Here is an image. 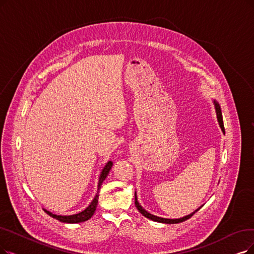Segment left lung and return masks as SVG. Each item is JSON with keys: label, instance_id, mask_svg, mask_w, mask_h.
<instances>
[{"label": "left lung", "instance_id": "1", "mask_svg": "<svg viewBox=\"0 0 254 254\" xmlns=\"http://www.w3.org/2000/svg\"><path fill=\"white\" fill-rule=\"evenodd\" d=\"M214 104H215V108H216V113H217V118H218L219 125H220V127H221V129H222V131H223V133H225V129H224V124H223V118H222V113H221L220 105H219V103L217 102V101H215V100H214ZM134 203H135V206H136V208L138 209V211H139L140 214L143 215L144 217H146V218H148V219H150V220H152V221H154V222L166 223V224H176V223L184 222V221L190 219V218L192 215H194L196 211H198L199 208H200V207H199V208L196 209L195 211H192L191 214H190V215H188V216H186V217H184V218H180V219H165V218H160V217H156V216H154V215H151L150 212H148L147 210H145L143 207H141V206L139 205V203H138V201H137L136 192H135V201H134Z\"/></svg>", "mask_w": 254, "mask_h": 254}]
</instances>
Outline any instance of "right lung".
Wrapping results in <instances>:
<instances>
[{"mask_svg": "<svg viewBox=\"0 0 254 254\" xmlns=\"http://www.w3.org/2000/svg\"><path fill=\"white\" fill-rule=\"evenodd\" d=\"M111 167H113V162L108 161L107 164H106V166L103 168L102 172H101L100 177H99V184H98V191H97V194H96L95 198L93 199V201L90 202V204H89L84 210H82L81 212H78V214H76V215H70V216H59V215H54V214H52V212L47 210V209H44V210L47 212V214H48L50 217H52V218H54V219H56V220H58V221H60V222H63V223H72V224H73V223H81V222L87 221L88 219L92 218L93 215L95 214L96 207H97V205H98L99 190L101 189V186H102L103 181H104L105 178L107 177V175H108V173H109V171H110Z\"/></svg>", "mask_w": 254, "mask_h": 254, "instance_id": "1", "label": "right lung"}]
</instances>
